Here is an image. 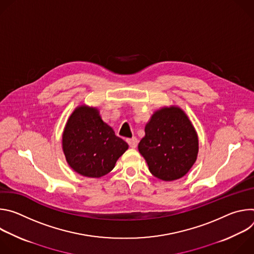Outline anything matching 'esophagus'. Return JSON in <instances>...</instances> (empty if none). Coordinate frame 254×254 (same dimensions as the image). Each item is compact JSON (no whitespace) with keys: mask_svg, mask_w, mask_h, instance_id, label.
I'll use <instances>...</instances> for the list:
<instances>
[{"mask_svg":"<svg viewBox=\"0 0 254 254\" xmlns=\"http://www.w3.org/2000/svg\"><path fill=\"white\" fill-rule=\"evenodd\" d=\"M127 143H128V146L131 148V149H134V148H136V146H137V138L136 137H131V138H127Z\"/></svg>","mask_w":254,"mask_h":254,"instance_id":"1","label":"esophagus"}]
</instances>
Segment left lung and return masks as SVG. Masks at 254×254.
<instances>
[{
  "instance_id": "obj_1",
  "label": "left lung",
  "mask_w": 254,
  "mask_h": 254,
  "mask_svg": "<svg viewBox=\"0 0 254 254\" xmlns=\"http://www.w3.org/2000/svg\"><path fill=\"white\" fill-rule=\"evenodd\" d=\"M144 132L138 152L156 178L174 181L189 172L197 159L198 136L182 110L172 106L156 112Z\"/></svg>"
}]
</instances>
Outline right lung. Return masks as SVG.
Wrapping results in <instances>:
<instances>
[{"label": "right lung", "instance_id": "1", "mask_svg": "<svg viewBox=\"0 0 254 254\" xmlns=\"http://www.w3.org/2000/svg\"><path fill=\"white\" fill-rule=\"evenodd\" d=\"M69 166L78 174L99 178L110 173L128 144L117 136L96 108L81 105L70 116L62 136Z\"/></svg>", "mask_w": 254, "mask_h": 254}]
</instances>
